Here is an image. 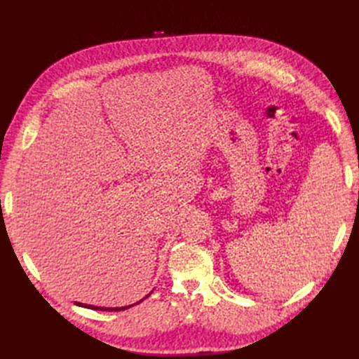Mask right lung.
Masks as SVG:
<instances>
[{"label": "right lung", "instance_id": "1", "mask_svg": "<svg viewBox=\"0 0 359 359\" xmlns=\"http://www.w3.org/2000/svg\"><path fill=\"white\" fill-rule=\"evenodd\" d=\"M149 297V295H148ZM140 302V301H139ZM78 306H81V307H88V309H91V310H103V311H119V310H126V309H128V307H133V306H128V307H116V309H106V307H95V306H86V304H81V302H78Z\"/></svg>", "mask_w": 359, "mask_h": 359}]
</instances>
